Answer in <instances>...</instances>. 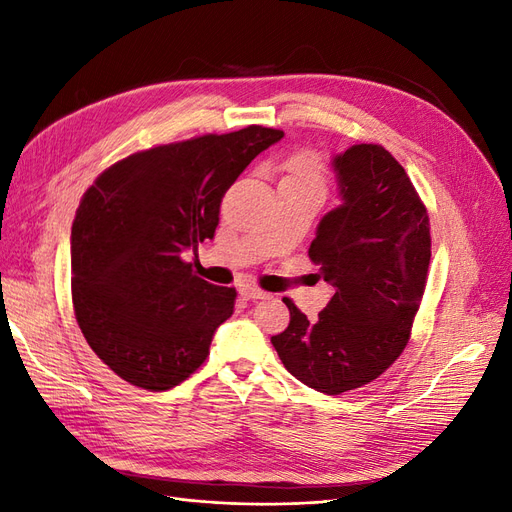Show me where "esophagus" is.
<instances>
[{"mask_svg": "<svg viewBox=\"0 0 512 512\" xmlns=\"http://www.w3.org/2000/svg\"><path fill=\"white\" fill-rule=\"evenodd\" d=\"M241 294H243L245 299H252V301H256V299H267V297H269V294H267L265 290L254 286V284L243 286V288H241Z\"/></svg>", "mask_w": 512, "mask_h": 512, "instance_id": "esophagus-1", "label": "esophagus"}]
</instances>
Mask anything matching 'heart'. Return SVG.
<instances>
[{"label":"heart","mask_w":512,"mask_h":512,"mask_svg":"<svg viewBox=\"0 0 512 512\" xmlns=\"http://www.w3.org/2000/svg\"><path fill=\"white\" fill-rule=\"evenodd\" d=\"M282 181L288 185H309V188H318L324 192L327 185V168L314 151H294L280 164Z\"/></svg>","instance_id":"obj_1"}]
</instances>
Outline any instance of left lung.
<instances>
[{
	"label": "left lung",
	"mask_w": 512,
	"mask_h": 512,
	"mask_svg": "<svg viewBox=\"0 0 512 512\" xmlns=\"http://www.w3.org/2000/svg\"><path fill=\"white\" fill-rule=\"evenodd\" d=\"M333 168L344 205L324 215L307 252L333 297L316 322L284 299L290 324L271 337L290 374L327 395L359 389L399 359L431 258L427 209L389 151L352 145Z\"/></svg>",
	"instance_id": "1"
}]
</instances>
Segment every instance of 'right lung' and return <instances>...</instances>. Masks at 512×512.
<instances>
[{
  "label": "right lung",
  "instance_id": "add662e5",
  "mask_svg": "<svg viewBox=\"0 0 512 512\" xmlns=\"http://www.w3.org/2000/svg\"><path fill=\"white\" fill-rule=\"evenodd\" d=\"M282 136L247 126L136 151L83 194L72 224L74 316L119 378L168 391L205 363L237 290L194 275L185 256L213 239L226 190Z\"/></svg>",
  "mask_w": 512,
  "mask_h": 512
}]
</instances>
